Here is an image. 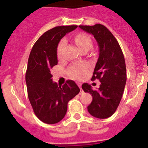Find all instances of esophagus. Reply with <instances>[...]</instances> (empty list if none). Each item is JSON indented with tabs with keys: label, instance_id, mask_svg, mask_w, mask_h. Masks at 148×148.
Masks as SVG:
<instances>
[{
	"label": "esophagus",
	"instance_id": "esophagus-1",
	"mask_svg": "<svg viewBox=\"0 0 148 148\" xmlns=\"http://www.w3.org/2000/svg\"><path fill=\"white\" fill-rule=\"evenodd\" d=\"M78 87H79V88L81 89L80 94H82V93H83V90H82V84H81V83H78Z\"/></svg>",
	"mask_w": 148,
	"mask_h": 148
}]
</instances>
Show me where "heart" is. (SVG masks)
<instances>
[{
    "instance_id": "1",
    "label": "heart",
    "mask_w": 148,
    "mask_h": 148,
    "mask_svg": "<svg viewBox=\"0 0 148 148\" xmlns=\"http://www.w3.org/2000/svg\"><path fill=\"white\" fill-rule=\"evenodd\" d=\"M75 41L78 47L82 51L85 49H90L92 47V41L88 35L85 34H78L75 35ZM66 40L65 38H62L59 41L57 47V56L59 58L62 56V49L64 46L65 45ZM68 73L73 78L75 79H82L87 75V70L85 66L82 65H73L70 66L68 69Z\"/></svg>"
}]
</instances>
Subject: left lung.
Returning a JSON list of instances; mask_svg holds the SVG:
<instances>
[{
  "label": "left lung",
  "mask_w": 148,
  "mask_h": 148,
  "mask_svg": "<svg viewBox=\"0 0 148 148\" xmlns=\"http://www.w3.org/2000/svg\"><path fill=\"white\" fill-rule=\"evenodd\" d=\"M79 27L93 35L99 48V56L92 80L99 79L100 87L94 90L87 83L82 84L84 91L90 92L92 96L87 110L95 118H109L119 105L126 84L125 57L116 38L104 25L97 23Z\"/></svg>",
  "instance_id": "1"
}]
</instances>
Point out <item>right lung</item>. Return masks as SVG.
Segmentation results:
<instances>
[{"label": "right lung", "mask_w": 148, "mask_h": 148, "mask_svg": "<svg viewBox=\"0 0 148 148\" xmlns=\"http://www.w3.org/2000/svg\"><path fill=\"white\" fill-rule=\"evenodd\" d=\"M77 26H59L44 32L30 52L26 73L29 100L35 116L46 124H56L63 119L67 104L80 92L72 80L62 86L53 82L51 69L58 64L57 47L61 39Z\"/></svg>", "instance_id": "obj_1"}]
</instances>
